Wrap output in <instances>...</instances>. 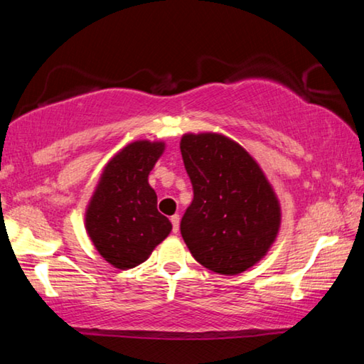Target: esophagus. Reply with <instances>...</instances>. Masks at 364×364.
Returning <instances> with one entry per match:
<instances>
[{"label": "esophagus", "mask_w": 364, "mask_h": 364, "mask_svg": "<svg viewBox=\"0 0 364 364\" xmlns=\"http://www.w3.org/2000/svg\"><path fill=\"white\" fill-rule=\"evenodd\" d=\"M170 221H171V225H173V232H178V230H180V215L175 213L173 217L170 218Z\"/></svg>", "instance_id": "34e87169"}]
</instances>
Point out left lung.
Segmentation results:
<instances>
[{"label": "left lung", "mask_w": 364, "mask_h": 364, "mask_svg": "<svg viewBox=\"0 0 364 364\" xmlns=\"http://www.w3.org/2000/svg\"><path fill=\"white\" fill-rule=\"evenodd\" d=\"M194 199L181 218L193 257L232 276L262 260L278 236L281 207L262 168L242 146L218 133H188L180 143Z\"/></svg>", "instance_id": "8db88e82"}]
</instances>
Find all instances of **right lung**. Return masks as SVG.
Instances as JSON below:
<instances>
[{"instance_id": "add662e5", "label": "right lung", "mask_w": 364, "mask_h": 364, "mask_svg": "<svg viewBox=\"0 0 364 364\" xmlns=\"http://www.w3.org/2000/svg\"><path fill=\"white\" fill-rule=\"evenodd\" d=\"M164 149L162 141H134L123 147L104 167L86 208L88 236L104 260L119 269L146 262L171 231L147 181Z\"/></svg>"}]
</instances>
